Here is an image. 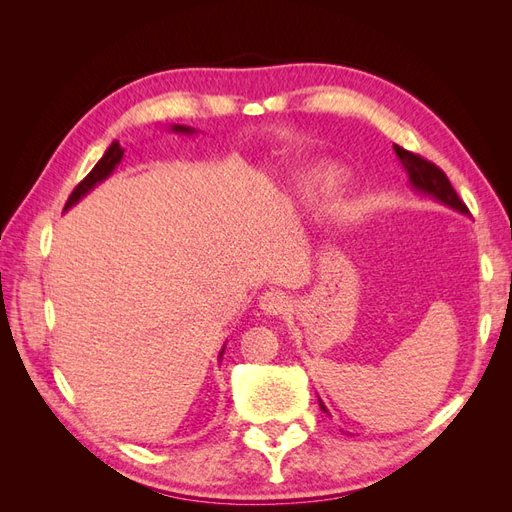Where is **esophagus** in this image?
<instances>
[{
	"instance_id": "obj_1",
	"label": "esophagus",
	"mask_w": 512,
	"mask_h": 512,
	"mask_svg": "<svg viewBox=\"0 0 512 512\" xmlns=\"http://www.w3.org/2000/svg\"><path fill=\"white\" fill-rule=\"evenodd\" d=\"M262 314L267 316H280V314H286L288 312V297L284 292L280 290H267L265 294H262L260 301H258Z\"/></svg>"
}]
</instances>
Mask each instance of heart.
Returning <instances> with one entry per match:
<instances>
[{"label": "heart", "instance_id": "1", "mask_svg": "<svg viewBox=\"0 0 512 512\" xmlns=\"http://www.w3.org/2000/svg\"><path fill=\"white\" fill-rule=\"evenodd\" d=\"M344 173L337 168H327V170H320V173H314L309 177L307 183V190H324V188H337L339 183H344Z\"/></svg>", "mask_w": 512, "mask_h": 512}]
</instances>
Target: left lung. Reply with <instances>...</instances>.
<instances>
[{
	"label": "left lung",
	"mask_w": 512,
	"mask_h": 512,
	"mask_svg": "<svg viewBox=\"0 0 512 512\" xmlns=\"http://www.w3.org/2000/svg\"><path fill=\"white\" fill-rule=\"evenodd\" d=\"M393 149L397 153L401 166H404V170L408 173V183L412 185V190H416L418 194H423V196H431L433 200H438V203L451 207V209H455L463 215H470L468 207L463 205V200L453 190L451 181H448V177L442 173V170L436 164H431L429 160L416 156V153H410L399 145H393ZM318 404H320L322 412L329 414L327 406L322 404V399H318Z\"/></svg>",
	"instance_id": "left-lung-1"
}]
</instances>
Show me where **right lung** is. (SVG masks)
I'll return each instance as SVG.
<instances>
[{"mask_svg": "<svg viewBox=\"0 0 512 512\" xmlns=\"http://www.w3.org/2000/svg\"><path fill=\"white\" fill-rule=\"evenodd\" d=\"M170 132L185 134V136L196 134L194 128H190V126H179V123H175V126H170ZM123 151H126V149H123V147L119 145V141H113V143H111V147H108V149L104 151V156L98 160V164H96L94 168H91V173H89L79 185H76L74 192H72L70 198H68V203H66L64 211H68L70 207H74L83 196H87L91 190H94L98 183H102L106 177L113 175V170H115L117 164L123 160ZM224 348H226V346H224ZM224 348H222V352H220V359H222V354H224Z\"/></svg>", "mask_w": 512, "mask_h": 512, "instance_id": "right-lung-1", "label": "right lung"}]
</instances>
